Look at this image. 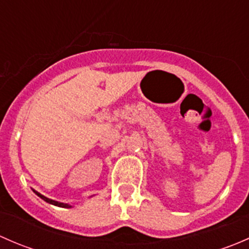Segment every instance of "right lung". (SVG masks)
Masks as SVG:
<instances>
[{"label": "right lung", "mask_w": 249, "mask_h": 249, "mask_svg": "<svg viewBox=\"0 0 249 249\" xmlns=\"http://www.w3.org/2000/svg\"><path fill=\"white\" fill-rule=\"evenodd\" d=\"M32 190H34V189H32ZM34 193H35V194L37 195V196H39V197H41L42 200H44V201L48 202V203H52V205H54V206H59V207H64V208H70V207H72V206H71V205H69V203L59 202V201H55V200L48 199V197L44 196V195L39 194V193H38V192H36V190H34Z\"/></svg>", "instance_id": "1"}]
</instances>
